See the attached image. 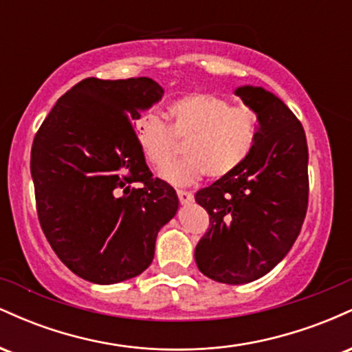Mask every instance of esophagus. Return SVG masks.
Here are the masks:
<instances>
[{
  "label": "esophagus",
  "instance_id": "34e87169",
  "mask_svg": "<svg viewBox=\"0 0 352 352\" xmlns=\"http://www.w3.org/2000/svg\"><path fill=\"white\" fill-rule=\"evenodd\" d=\"M177 195H179V200H180L182 205H188V204H192V201H193V193L192 192L179 190V192H177Z\"/></svg>",
  "mask_w": 352,
  "mask_h": 352
}]
</instances>
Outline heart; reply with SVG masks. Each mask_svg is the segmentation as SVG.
Segmentation results:
<instances>
[{
    "label": "heart",
    "mask_w": 352,
    "mask_h": 352,
    "mask_svg": "<svg viewBox=\"0 0 352 352\" xmlns=\"http://www.w3.org/2000/svg\"><path fill=\"white\" fill-rule=\"evenodd\" d=\"M172 124L155 114L137 120V140L145 162L164 170L185 140L188 155L162 173L172 185H192L207 173L221 179L235 172L253 152L258 140L260 117L252 107L232 106L212 94H190L170 106Z\"/></svg>",
    "instance_id": "1"
}]
</instances>
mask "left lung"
<instances>
[{
  "instance_id": "1",
  "label": "left lung",
  "mask_w": 352,
  "mask_h": 352,
  "mask_svg": "<svg viewBox=\"0 0 352 352\" xmlns=\"http://www.w3.org/2000/svg\"><path fill=\"white\" fill-rule=\"evenodd\" d=\"M235 94L260 117L256 145L235 172L195 193L210 215L197 266L225 285L258 280L288 254L309 192L308 144L296 116L263 87L241 86Z\"/></svg>"
}]
</instances>
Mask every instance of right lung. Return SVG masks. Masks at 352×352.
<instances>
[{"label": "right lung", "instance_id": "1", "mask_svg": "<svg viewBox=\"0 0 352 352\" xmlns=\"http://www.w3.org/2000/svg\"><path fill=\"white\" fill-rule=\"evenodd\" d=\"M164 96L148 78L76 84L34 137L36 208L51 248L72 273L98 285L139 276L151 266L159 230L179 197L153 179L132 120ZM140 181L143 187L132 188Z\"/></svg>", "mask_w": 352, "mask_h": 352}]
</instances>
